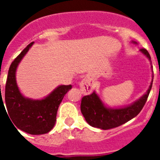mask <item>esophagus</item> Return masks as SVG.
Segmentation results:
<instances>
[{
    "instance_id": "34e87169",
    "label": "esophagus",
    "mask_w": 160,
    "mask_h": 160,
    "mask_svg": "<svg viewBox=\"0 0 160 160\" xmlns=\"http://www.w3.org/2000/svg\"><path fill=\"white\" fill-rule=\"evenodd\" d=\"M79 87L83 94H90L93 91L92 83L89 78H84L79 83Z\"/></svg>"
}]
</instances>
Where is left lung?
Here are the masks:
<instances>
[{
    "label": "left lung",
    "instance_id": "left-lung-1",
    "mask_svg": "<svg viewBox=\"0 0 160 160\" xmlns=\"http://www.w3.org/2000/svg\"><path fill=\"white\" fill-rule=\"evenodd\" d=\"M133 43L136 44L135 42ZM140 52L151 61V56L146 49H141ZM152 80L148 91L142 97L128 107L122 108H110L104 105L95 92L84 96L81 102V111L85 119L91 127L108 130L122 125L137 116L142 111L148 99L153 82Z\"/></svg>",
    "mask_w": 160,
    "mask_h": 160
}]
</instances>
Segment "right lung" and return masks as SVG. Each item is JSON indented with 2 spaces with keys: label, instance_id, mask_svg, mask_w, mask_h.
<instances>
[{
  "label": "right lung",
  "instance_id": "add662e5",
  "mask_svg": "<svg viewBox=\"0 0 160 160\" xmlns=\"http://www.w3.org/2000/svg\"><path fill=\"white\" fill-rule=\"evenodd\" d=\"M32 44L33 42H31L22 50L9 67L5 99L8 114L13 126L30 135H43L53 129L59 105L72 86H59L43 99L33 100L22 95L17 85L16 70Z\"/></svg>",
  "mask_w": 160,
  "mask_h": 160
}]
</instances>
